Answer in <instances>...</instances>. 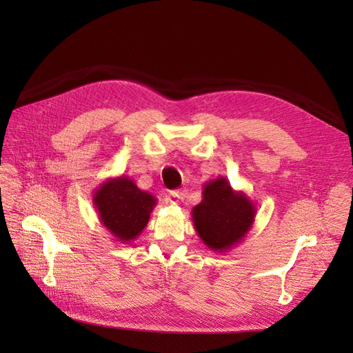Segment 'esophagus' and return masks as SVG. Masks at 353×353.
<instances>
[{"mask_svg":"<svg viewBox=\"0 0 353 353\" xmlns=\"http://www.w3.org/2000/svg\"><path fill=\"white\" fill-rule=\"evenodd\" d=\"M165 200H166V203H169V205H178L181 200V194L178 193V191H170V193L166 194Z\"/></svg>","mask_w":353,"mask_h":353,"instance_id":"obj_1","label":"esophagus"}]
</instances>
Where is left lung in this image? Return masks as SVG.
I'll use <instances>...</instances> for the list:
<instances>
[{"label":"left lung","mask_w":353,"mask_h":353,"mask_svg":"<svg viewBox=\"0 0 353 353\" xmlns=\"http://www.w3.org/2000/svg\"><path fill=\"white\" fill-rule=\"evenodd\" d=\"M191 216L200 240L212 252L225 253L248 236L256 206L244 191H236L227 178L218 176L203 185V200Z\"/></svg>","instance_id":"obj_1"}]
</instances>
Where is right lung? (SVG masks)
<instances>
[{"label":"right lung","mask_w":353,"mask_h":353,"mask_svg":"<svg viewBox=\"0 0 353 353\" xmlns=\"http://www.w3.org/2000/svg\"><path fill=\"white\" fill-rule=\"evenodd\" d=\"M94 206L100 222L114 241L130 244L150 219L157 200L153 194L137 187L130 176L108 178L94 191Z\"/></svg>","instance_id":"right-lung-1"}]
</instances>
